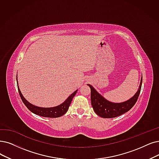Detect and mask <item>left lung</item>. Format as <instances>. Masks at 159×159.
I'll return each mask as SVG.
<instances>
[{"label":"left lung","mask_w":159,"mask_h":159,"mask_svg":"<svg viewBox=\"0 0 159 159\" xmlns=\"http://www.w3.org/2000/svg\"><path fill=\"white\" fill-rule=\"evenodd\" d=\"M142 84V76L137 92L128 100L123 102H111L98 93L91 85L87 84L91 88V100L93 108L97 115L102 118H113L119 116L129 111L136 104Z\"/></svg>","instance_id":"8db88e82"}]
</instances>
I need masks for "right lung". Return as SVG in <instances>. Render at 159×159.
<instances>
[{
    "label": "right lung",
    "instance_id": "add662e5",
    "mask_svg": "<svg viewBox=\"0 0 159 159\" xmlns=\"http://www.w3.org/2000/svg\"><path fill=\"white\" fill-rule=\"evenodd\" d=\"M17 80V77L16 78ZM18 88V91L19 93H20V95L21 97V98L23 101V102L24 104L27 106V108L31 111L33 112L34 114H36L38 116H40L42 117H49V118H56V117H59L62 116L64 115L68 111L69 106L70 105L72 98L75 95L76 93H77L78 90L75 91L73 93H72L70 96L67 98V99L62 102L61 104L55 107H39V106H36L33 104H30V102L24 98L23 96V94L19 88V86H17Z\"/></svg>",
    "mask_w": 159,
    "mask_h": 159
}]
</instances>
